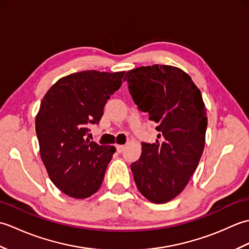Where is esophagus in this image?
Wrapping results in <instances>:
<instances>
[{"label": "esophagus", "mask_w": 249, "mask_h": 249, "mask_svg": "<svg viewBox=\"0 0 249 249\" xmlns=\"http://www.w3.org/2000/svg\"><path fill=\"white\" fill-rule=\"evenodd\" d=\"M124 150H125V145H123V144H116V152L122 153Z\"/></svg>", "instance_id": "obj_1"}]
</instances>
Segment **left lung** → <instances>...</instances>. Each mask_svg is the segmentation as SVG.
<instances>
[{"mask_svg":"<svg viewBox=\"0 0 249 249\" xmlns=\"http://www.w3.org/2000/svg\"><path fill=\"white\" fill-rule=\"evenodd\" d=\"M135 104L157 124L155 143H141L142 153L130 169L142 196L166 203L186 187L205 144L206 108L188 73L170 65L128 71L124 81Z\"/></svg>","mask_w":249,"mask_h":249,"instance_id":"8db88e82","label":"left lung"}]
</instances>
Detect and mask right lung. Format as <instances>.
Segmentation results:
<instances>
[{
    "label": "right lung",
    "instance_id": "obj_1",
    "mask_svg": "<svg viewBox=\"0 0 249 249\" xmlns=\"http://www.w3.org/2000/svg\"><path fill=\"white\" fill-rule=\"evenodd\" d=\"M124 73H71L59 79L41 100L35 120L41 160L52 183L71 198L86 199L103 183L115 147L99 145L86 135L89 125L102 119Z\"/></svg>",
    "mask_w": 249,
    "mask_h": 249
}]
</instances>
